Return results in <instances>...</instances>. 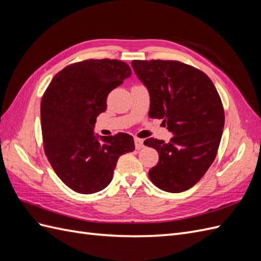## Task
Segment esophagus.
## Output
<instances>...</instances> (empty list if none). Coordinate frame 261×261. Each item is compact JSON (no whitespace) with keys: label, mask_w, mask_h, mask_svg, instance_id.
Wrapping results in <instances>:
<instances>
[{"label":"esophagus","mask_w":261,"mask_h":261,"mask_svg":"<svg viewBox=\"0 0 261 261\" xmlns=\"http://www.w3.org/2000/svg\"><path fill=\"white\" fill-rule=\"evenodd\" d=\"M135 148L137 149V150H140V149H143L144 147H145V144H144V139H140V138H135Z\"/></svg>","instance_id":"34e87169"}]
</instances>
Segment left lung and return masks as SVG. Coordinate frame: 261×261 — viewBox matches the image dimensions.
Returning a JSON list of instances; mask_svg holds the SVG:
<instances>
[{
  "label": "left lung",
  "mask_w": 261,
  "mask_h": 261,
  "mask_svg": "<svg viewBox=\"0 0 261 261\" xmlns=\"http://www.w3.org/2000/svg\"><path fill=\"white\" fill-rule=\"evenodd\" d=\"M138 80L149 91V116L159 118L173 137L154 138L159 162L149 171L152 183L164 192L193 187L215 161L224 127L222 102L215 85L201 70L178 61H132Z\"/></svg>",
  "instance_id": "1"
}]
</instances>
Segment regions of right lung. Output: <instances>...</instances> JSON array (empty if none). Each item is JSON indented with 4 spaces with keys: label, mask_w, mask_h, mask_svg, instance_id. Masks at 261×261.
<instances>
[{
    "label": "right lung",
    "mask_w": 261,
    "mask_h": 261,
    "mask_svg": "<svg viewBox=\"0 0 261 261\" xmlns=\"http://www.w3.org/2000/svg\"><path fill=\"white\" fill-rule=\"evenodd\" d=\"M132 69L117 60H86L54 76L41 101L44 151L57 175L80 194L105 189L122 154L135 150L125 133L99 136L97 116L106 111L108 94L130 77Z\"/></svg>",
    "instance_id": "add662e5"
}]
</instances>
